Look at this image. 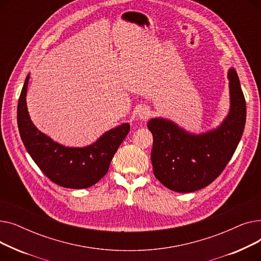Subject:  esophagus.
Instances as JSON below:
<instances>
[{
  "label": "esophagus",
  "instance_id": "esophagus-1",
  "mask_svg": "<svg viewBox=\"0 0 261 261\" xmlns=\"http://www.w3.org/2000/svg\"><path fill=\"white\" fill-rule=\"evenodd\" d=\"M150 114H151V111H150V109L146 106H142L138 109V117H140L143 120H146Z\"/></svg>",
  "mask_w": 261,
  "mask_h": 261
}]
</instances>
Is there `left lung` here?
Instances as JSON below:
<instances>
[{
    "label": "left lung",
    "mask_w": 261,
    "mask_h": 261,
    "mask_svg": "<svg viewBox=\"0 0 261 261\" xmlns=\"http://www.w3.org/2000/svg\"><path fill=\"white\" fill-rule=\"evenodd\" d=\"M229 111L220 125L203 133L185 130L174 121L151 118V162L156 179L176 193H193L219 176L234 154L245 126L246 107L234 67L227 72Z\"/></svg>",
    "instance_id": "left-lung-1"
}]
</instances>
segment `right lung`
Segmentation results:
<instances>
[{"mask_svg":"<svg viewBox=\"0 0 261 261\" xmlns=\"http://www.w3.org/2000/svg\"><path fill=\"white\" fill-rule=\"evenodd\" d=\"M27 75L18 102L17 119L21 140L37 166L59 186L81 189L93 186L108 172L118 147L130 130L128 122L105 132L91 145L68 147L51 140L38 130L31 119L26 103Z\"/></svg>","mask_w":261,"mask_h":261,"instance_id":"1","label":"right lung"}]
</instances>
